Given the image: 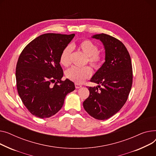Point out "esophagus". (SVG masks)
I'll use <instances>...</instances> for the list:
<instances>
[{"label":"esophagus","mask_w":156,"mask_h":156,"mask_svg":"<svg viewBox=\"0 0 156 156\" xmlns=\"http://www.w3.org/2000/svg\"><path fill=\"white\" fill-rule=\"evenodd\" d=\"M75 87H76V89H79V88L82 87V86H81L80 84H79L76 83V84H75Z\"/></svg>","instance_id":"34e87169"}]
</instances>
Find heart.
I'll return each mask as SVG.
<instances>
[{
	"label": "heart",
	"instance_id": "1",
	"mask_svg": "<svg viewBox=\"0 0 156 156\" xmlns=\"http://www.w3.org/2000/svg\"><path fill=\"white\" fill-rule=\"evenodd\" d=\"M79 49L87 57V62L89 65L95 69H99L102 66L103 58L100 55L99 48L96 44L89 40L82 41L78 45ZM72 47L68 45L64 48L60 57V63L63 67H67L71 63V55ZM92 76V70L89 67L84 68L72 67L66 72V76L69 80L77 84H81L86 79Z\"/></svg>",
	"mask_w": 156,
	"mask_h": 156
}]
</instances>
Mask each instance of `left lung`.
Masks as SVG:
<instances>
[{
    "label": "left lung",
    "instance_id": "8db88e82",
    "mask_svg": "<svg viewBox=\"0 0 156 156\" xmlns=\"http://www.w3.org/2000/svg\"><path fill=\"white\" fill-rule=\"evenodd\" d=\"M92 38L103 43L105 62L90 79L99 86L88 87L89 96L83 106L89 115L103 120L120 111L126 101L132 85V62L120 40L104 33Z\"/></svg>",
    "mask_w": 156,
    "mask_h": 156
}]
</instances>
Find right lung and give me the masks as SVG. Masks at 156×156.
I'll return each instance as SVG.
<instances>
[{
	"label": "right lung",
	"instance_id": "add662e5",
	"mask_svg": "<svg viewBox=\"0 0 156 156\" xmlns=\"http://www.w3.org/2000/svg\"><path fill=\"white\" fill-rule=\"evenodd\" d=\"M74 36L41 34L26 46L18 58L17 92L26 108L36 117L45 118L55 115L67 94L75 90L74 82L68 79L61 80L63 72L60 64L62 50Z\"/></svg>",
	"mask_w": 156,
	"mask_h": 156
}]
</instances>
